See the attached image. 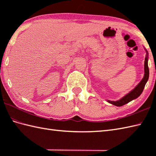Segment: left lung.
I'll return each mask as SVG.
<instances>
[{"instance_id": "obj_1", "label": "left lung", "mask_w": 156, "mask_h": 156, "mask_svg": "<svg viewBox=\"0 0 156 156\" xmlns=\"http://www.w3.org/2000/svg\"><path fill=\"white\" fill-rule=\"evenodd\" d=\"M145 51H146V56L145 58V62H144V76L142 80L140 81L136 87H135L133 90L130 91L126 95H125L123 97H122L121 99L117 101H107L108 102L113 105L117 107H121V106L124 105L125 104L128 103L131 101L134 100V99L138 98L141 94L143 92L144 89L145 88V86L147 82L149 79V68H148V52L147 49L144 48Z\"/></svg>"}]
</instances>
